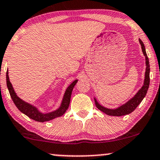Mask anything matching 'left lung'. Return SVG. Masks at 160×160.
I'll use <instances>...</instances> for the list:
<instances>
[{"label":"left lung","instance_id":"obj_1","mask_svg":"<svg viewBox=\"0 0 160 160\" xmlns=\"http://www.w3.org/2000/svg\"><path fill=\"white\" fill-rule=\"evenodd\" d=\"M139 44H141L142 50L144 56L145 57V64H146V69H145V79H144L143 85L140 89L139 90V91H138L131 99L128 100V101L127 102H125V104H122V105H120L119 107L116 108H113V109L105 108L104 107V106L101 105V104L98 103L97 100H96V97H94V101H95L96 106L97 107L98 109L100 110L102 112H104V113L107 114V115L113 116H121L128 115V114L132 113V112L137 108V106L141 103V102L142 101L143 98H145V96H146V93L148 92V90L150 84L149 59L148 58L146 51H145V45L143 44V42L140 40V39H139Z\"/></svg>","mask_w":160,"mask_h":160}]
</instances>
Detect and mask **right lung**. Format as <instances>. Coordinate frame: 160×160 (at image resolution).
I'll return each instance as SVG.
<instances>
[{"instance_id":"obj_1","label":"right lung","mask_w":160,"mask_h":160,"mask_svg":"<svg viewBox=\"0 0 160 160\" xmlns=\"http://www.w3.org/2000/svg\"><path fill=\"white\" fill-rule=\"evenodd\" d=\"M7 76V85L8 90H9V94H10L12 99L13 102L15 103L18 109L21 113L25 114L26 116L30 118V119L39 122L50 121V120L54 119L57 117L64 115L65 112L67 111V110L68 109L69 105H70L71 94H72V90H73V88L76 84L77 82H78V79H76L67 88V89L64 92V96H63L62 102H61L60 106L56 110L51 112H48V113H43V112L40 111L38 110V108L35 107V105H32V104H29L28 102L23 101V99H21L17 95L10 81H9L8 70L7 71V76Z\"/></svg>"}]
</instances>
